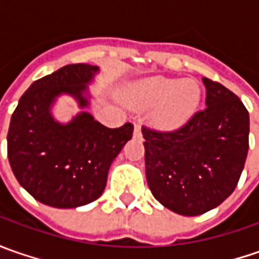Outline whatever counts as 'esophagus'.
<instances>
[{
  "label": "esophagus",
  "mask_w": 259,
  "mask_h": 259,
  "mask_svg": "<svg viewBox=\"0 0 259 259\" xmlns=\"http://www.w3.org/2000/svg\"><path fill=\"white\" fill-rule=\"evenodd\" d=\"M134 137L135 138H141V126L138 124L134 125Z\"/></svg>",
  "instance_id": "obj_1"
}]
</instances>
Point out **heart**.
<instances>
[{
    "instance_id": "1",
    "label": "heart",
    "mask_w": 259,
    "mask_h": 259,
    "mask_svg": "<svg viewBox=\"0 0 259 259\" xmlns=\"http://www.w3.org/2000/svg\"><path fill=\"white\" fill-rule=\"evenodd\" d=\"M126 101L137 109L154 107V124L165 131H176L183 128L197 112L202 88L194 79L151 76L131 85Z\"/></svg>"
}]
</instances>
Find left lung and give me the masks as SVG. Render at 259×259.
<instances>
[{
	"label": "left lung",
	"mask_w": 259,
	"mask_h": 259,
	"mask_svg": "<svg viewBox=\"0 0 259 259\" xmlns=\"http://www.w3.org/2000/svg\"><path fill=\"white\" fill-rule=\"evenodd\" d=\"M206 108L176 133L143 128L145 177L171 212L197 216L235 190L248 154L249 114L224 85L203 77Z\"/></svg>",
	"instance_id": "obj_1"
}]
</instances>
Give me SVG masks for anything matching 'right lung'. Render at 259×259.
Here are the masks:
<instances>
[{
	"instance_id": "add662e5",
	"label": "right lung",
	"mask_w": 259,
	"mask_h": 259,
	"mask_svg": "<svg viewBox=\"0 0 259 259\" xmlns=\"http://www.w3.org/2000/svg\"><path fill=\"white\" fill-rule=\"evenodd\" d=\"M99 67L67 65L35 80L20 98L7 135L8 160L15 179L43 204L73 209L104 193L111 164L133 137L131 124L106 128L88 108L94 99L89 85ZM70 96L79 112L67 123L53 108Z\"/></svg>"
}]
</instances>
